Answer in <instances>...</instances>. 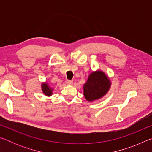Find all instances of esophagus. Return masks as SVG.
Returning <instances> with one entry per match:
<instances>
[{
    "instance_id": "34e87169",
    "label": "esophagus",
    "mask_w": 152,
    "mask_h": 152,
    "mask_svg": "<svg viewBox=\"0 0 152 152\" xmlns=\"http://www.w3.org/2000/svg\"><path fill=\"white\" fill-rule=\"evenodd\" d=\"M66 83L68 84V85H72L73 84V80H66Z\"/></svg>"
}]
</instances>
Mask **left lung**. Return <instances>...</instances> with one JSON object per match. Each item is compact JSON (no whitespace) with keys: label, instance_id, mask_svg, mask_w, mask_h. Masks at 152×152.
<instances>
[{"label":"left lung","instance_id":"8db88e82","mask_svg":"<svg viewBox=\"0 0 152 152\" xmlns=\"http://www.w3.org/2000/svg\"><path fill=\"white\" fill-rule=\"evenodd\" d=\"M110 81L101 71L90 74L84 86V94L87 101H92L104 96L110 88Z\"/></svg>","mask_w":152,"mask_h":152}]
</instances>
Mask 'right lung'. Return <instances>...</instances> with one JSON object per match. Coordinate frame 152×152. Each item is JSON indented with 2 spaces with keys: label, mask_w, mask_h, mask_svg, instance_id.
Instances as JSON below:
<instances>
[{
  "label": "right lung",
  "mask_w": 152,
  "mask_h": 152,
  "mask_svg": "<svg viewBox=\"0 0 152 152\" xmlns=\"http://www.w3.org/2000/svg\"><path fill=\"white\" fill-rule=\"evenodd\" d=\"M42 91L43 93L49 96H51V94H52V89L50 88L46 83H43L42 84Z\"/></svg>",
  "instance_id": "right-lung-1"
}]
</instances>
